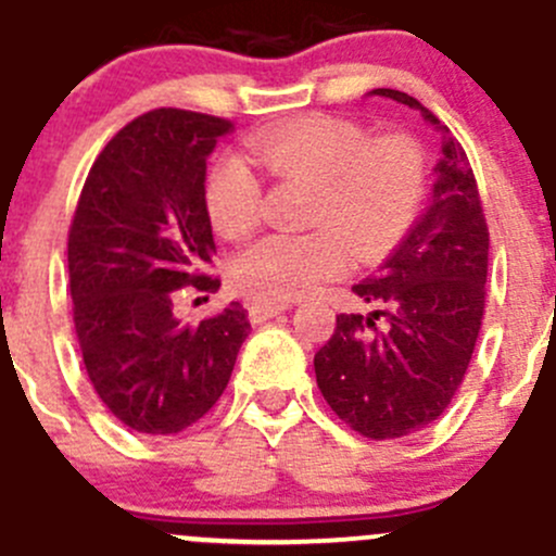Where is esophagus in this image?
<instances>
[{"label": "esophagus", "mask_w": 556, "mask_h": 556, "mask_svg": "<svg viewBox=\"0 0 556 556\" xmlns=\"http://www.w3.org/2000/svg\"><path fill=\"white\" fill-rule=\"evenodd\" d=\"M293 306V301H268V299H257L252 301L250 306V319L252 323H263V319L274 317V314H282Z\"/></svg>", "instance_id": "obj_1"}]
</instances>
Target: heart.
I'll return each instance as SVG.
<instances>
[{
	"instance_id": "heart-1",
	"label": "heart",
	"mask_w": 556,
	"mask_h": 556,
	"mask_svg": "<svg viewBox=\"0 0 556 556\" xmlns=\"http://www.w3.org/2000/svg\"><path fill=\"white\" fill-rule=\"evenodd\" d=\"M250 153L279 182L312 185L306 233H271L233 263L244 293L290 301L312 293L357 261L371 263L403 242L422 212L428 159L408 134L374 137L355 121L301 115L261 131ZM206 212L226 239H247L263 217V188L239 161H223L206 182Z\"/></svg>"
}]
</instances>
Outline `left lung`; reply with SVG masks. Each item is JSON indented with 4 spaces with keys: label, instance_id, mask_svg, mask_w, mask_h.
<instances>
[{
    "label": "left lung",
    "instance_id": "1",
    "mask_svg": "<svg viewBox=\"0 0 556 556\" xmlns=\"http://www.w3.org/2000/svg\"><path fill=\"white\" fill-rule=\"evenodd\" d=\"M371 93L441 123L408 93ZM444 134L430 206L382 268L352 285L377 309L339 314L333 336L314 355L328 406L374 441L417 433L446 412L484 319L490 228L468 155L450 128Z\"/></svg>",
    "mask_w": 556,
    "mask_h": 556
}]
</instances>
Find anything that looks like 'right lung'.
Returning <instances> with one entry per match:
<instances>
[{
    "instance_id": "obj_1",
    "label": "right lung",
    "mask_w": 556,
    "mask_h": 556,
    "mask_svg": "<svg viewBox=\"0 0 556 556\" xmlns=\"http://www.w3.org/2000/svg\"><path fill=\"white\" fill-rule=\"evenodd\" d=\"M228 117L161 106L134 117L93 161L70 226V293L93 390L137 433L172 435L199 422L226 390L250 333L231 301L179 323L182 290L217 293L204 199L206 155Z\"/></svg>"
}]
</instances>
